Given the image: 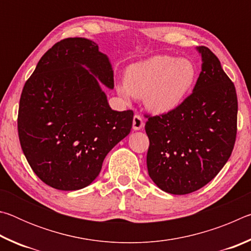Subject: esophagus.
Here are the masks:
<instances>
[{
  "label": "esophagus",
  "mask_w": 251,
  "mask_h": 251,
  "mask_svg": "<svg viewBox=\"0 0 251 251\" xmlns=\"http://www.w3.org/2000/svg\"><path fill=\"white\" fill-rule=\"evenodd\" d=\"M144 127V120L141 115L138 114H135L133 118V129L134 130H139Z\"/></svg>",
  "instance_id": "esophagus-1"
}]
</instances>
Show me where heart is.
<instances>
[{"label":"heart","mask_w":251,"mask_h":251,"mask_svg":"<svg viewBox=\"0 0 251 251\" xmlns=\"http://www.w3.org/2000/svg\"><path fill=\"white\" fill-rule=\"evenodd\" d=\"M196 76V66L190 59L155 55L130 65L118 92L124 96L144 97L152 113H168L185 100Z\"/></svg>","instance_id":"heart-1"}]
</instances>
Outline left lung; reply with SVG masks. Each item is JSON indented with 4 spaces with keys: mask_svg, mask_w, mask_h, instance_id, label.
I'll list each match as a JSON object with an SVG mask.
<instances>
[{
    "mask_svg": "<svg viewBox=\"0 0 251 251\" xmlns=\"http://www.w3.org/2000/svg\"><path fill=\"white\" fill-rule=\"evenodd\" d=\"M197 50L202 65L192 94L171 112L146 115L148 174L161 190L173 195L196 192L214 179L236 142L235 85L209 49Z\"/></svg>",
    "mask_w": 251,
    "mask_h": 251,
    "instance_id": "left-lung-1",
    "label": "left lung"
}]
</instances>
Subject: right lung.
<instances>
[{
    "label": "right lung",
    "instance_id": "right-lung-1",
    "mask_svg": "<svg viewBox=\"0 0 251 251\" xmlns=\"http://www.w3.org/2000/svg\"><path fill=\"white\" fill-rule=\"evenodd\" d=\"M100 80L114 88L108 57L95 42L69 37L41 57L24 85L21 147L36 176L55 189L92 184L106 155L130 133L133 110L110 108Z\"/></svg>",
    "mask_w": 251,
    "mask_h": 251
}]
</instances>
